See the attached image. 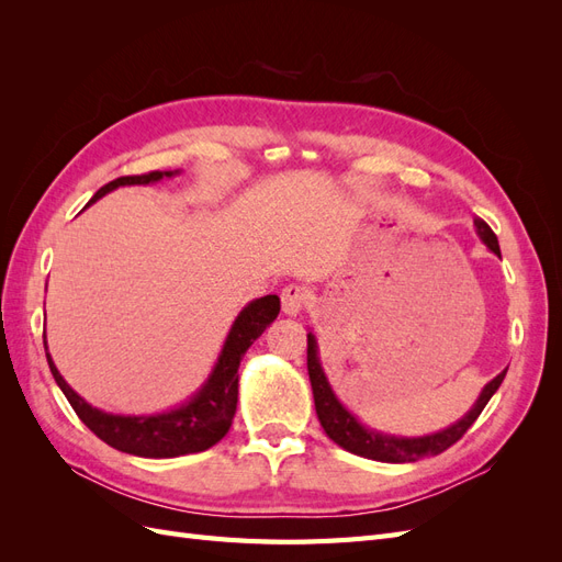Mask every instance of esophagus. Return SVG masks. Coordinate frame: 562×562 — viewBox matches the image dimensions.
<instances>
[{"mask_svg":"<svg viewBox=\"0 0 562 562\" xmlns=\"http://www.w3.org/2000/svg\"><path fill=\"white\" fill-rule=\"evenodd\" d=\"M304 304H307V288L297 285V283H291V285L283 288L281 307H283L285 314H291V316L300 314Z\"/></svg>","mask_w":562,"mask_h":562,"instance_id":"obj_1","label":"esophagus"}]
</instances>
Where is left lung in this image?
<instances>
[{
  "instance_id": "left-lung-1",
  "label": "left lung",
  "mask_w": 562,
  "mask_h": 562,
  "mask_svg": "<svg viewBox=\"0 0 562 562\" xmlns=\"http://www.w3.org/2000/svg\"><path fill=\"white\" fill-rule=\"evenodd\" d=\"M473 225H475V229H479L481 239L487 244V248L495 255H502L497 236L490 229L485 220L473 217ZM307 370H310L314 405H316V415L321 419V427L326 429V434L335 440V443L353 454L378 459V462H394V464L417 462V459H422V457H434V454L446 452L450 446H454L457 440L469 431L471 424L479 419L483 407L487 405L492 394L499 389V384L506 375V370L499 372V375L483 389V394L471 407V413L464 419L452 424L450 429L434 434V436H422V438H394V436H382L375 431H368L345 411L342 405H339V401L330 391L326 375H323V370H321L318 356H316V339L312 333L307 335Z\"/></svg>"
}]
</instances>
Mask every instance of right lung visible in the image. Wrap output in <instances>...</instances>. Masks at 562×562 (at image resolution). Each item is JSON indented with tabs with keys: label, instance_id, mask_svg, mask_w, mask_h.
Listing matches in <instances>:
<instances>
[{
	"label": "right lung",
	"instance_id": "add662e5",
	"mask_svg": "<svg viewBox=\"0 0 562 562\" xmlns=\"http://www.w3.org/2000/svg\"><path fill=\"white\" fill-rule=\"evenodd\" d=\"M171 176V171L122 176L108 182L105 187H100L89 203L105 196L119 184H147ZM279 295H265L250 302L239 314V318L234 321L225 349L220 353V361L206 386H203L190 403L164 415L124 417L98 411V407H91L81 396H77L70 384L60 378V372L54 366V361H50L48 353L46 361L50 372H54V380L63 389L65 398L70 401L77 417L87 424L100 440H105L108 446L128 454L155 459L203 452L213 448L217 440H223L229 431L236 413V401H239V363L248 347L265 333V328L279 316Z\"/></svg>",
	"mask_w": 562,
	"mask_h": 562
}]
</instances>
